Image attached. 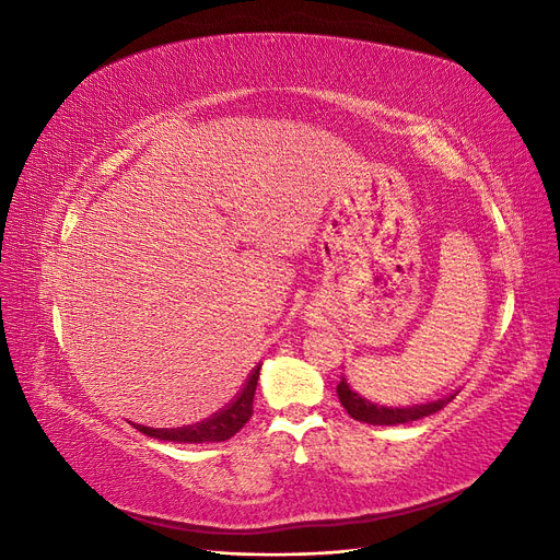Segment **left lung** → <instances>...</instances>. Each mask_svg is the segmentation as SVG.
<instances>
[{"label":"left lung","instance_id":"8db88e82","mask_svg":"<svg viewBox=\"0 0 560 560\" xmlns=\"http://www.w3.org/2000/svg\"><path fill=\"white\" fill-rule=\"evenodd\" d=\"M336 393H338V399H341V404H343V409L350 413V418L360 420V422H369V425H401V422L420 420V418L442 411L451 399H455V395H448V397L436 399V401L406 406V409H393V406L371 404L369 399L354 393L346 378H341V383L336 385Z\"/></svg>","mask_w":560,"mask_h":560}]
</instances>
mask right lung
Instances as JSON below:
<instances>
[{
    "label": "right lung",
    "mask_w": 560,
    "mask_h": 560,
    "mask_svg": "<svg viewBox=\"0 0 560 560\" xmlns=\"http://www.w3.org/2000/svg\"><path fill=\"white\" fill-rule=\"evenodd\" d=\"M259 369L252 371L245 385L241 387V393L226 404L222 411H217L208 420L196 422V425H186L177 430H154V428H142L138 425L140 432L147 436L161 439V442H177V444H208V442H226L235 432H241V428L252 418V401H254V389H257L259 381Z\"/></svg>",
    "instance_id": "1"
}]
</instances>
